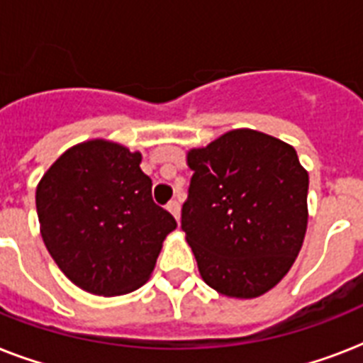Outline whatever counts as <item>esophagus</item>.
Listing matches in <instances>:
<instances>
[{"mask_svg": "<svg viewBox=\"0 0 363 363\" xmlns=\"http://www.w3.org/2000/svg\"><path fill=\"white\" fill-rule=\"evenodd\" d=\"M167 211L175 216L177 220H181V203H179L177 199H171L169 203H167Z\"/></svg>", "mask_w": 363, "mask_h": 363, "instance_id": "34e87169", "label": "esophagus"}]
</instances>
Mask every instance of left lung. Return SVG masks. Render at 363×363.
I'll use <instances>...</instances> for the list:
<instances>
[{"instance_id": "left-lung-1", "label": "left lung", "mask_w": 363, "mask_h": 363, "mask_svg": "<svg viewBox=\"0 0 363 363\" xmlns=\"http://www.w3.org/2000/svg\"><path fill=\"white\" fill-rule=\"evenodd\" d=\"M186 162L181 226L199 275L222 296L258 298L290 271L307 232L309 175L298 152L241 128L192 148Z\"/></svg>"}]
</instances>
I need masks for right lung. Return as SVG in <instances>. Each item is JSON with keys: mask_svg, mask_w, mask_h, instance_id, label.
<instances>
[{"mask_svg": "<svg viewBox=\"0 0 363 363\" xmlns=\"http://www.w3.org/2000/svg\"><path fill=\"white\" fill-rule=\"evenodd\" d=\"M141 154L92 139L65 150L37 184L41 238L73 284L122 296L148 281L175 218L152 201Z\"/></svg>", "mask_w": 363, "mask_h": 363, "instance_id": "1", "label": "right lung"}]
</instances>
